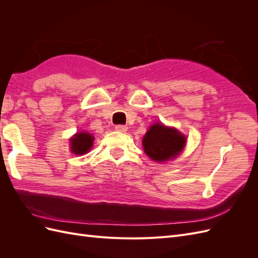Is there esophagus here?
I'll return each instance as SVG.
<instances>
[{
  "instance_id": "34e87169",
  "label": "esophagus",
  "mask_w": 258,
  "mask_h": 258,
  "mask_svg": "<svg viewBox=\"0 0 258 258\" xmlns=\"http://www.w3.org/2000/svg\"><path fill=\"white\" fill-rule=\"evenodd\" d=\"M115 129L117 131H120V132H126L128 130V127L124 126V124H117V126L115 127Z\"/></svg>"
}]
</instances>
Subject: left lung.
I'll list each match as a JSON object with an SVG mask.
<instances>
[{
    "label": "left lung",
    "mask_w": 258,
    "mask_h": 258,
    "mask_svg": "<svg viewBox=\"0 0 258 258\" xmlns=\"http://www.w3.org/2000/svg\"><path fill=\"white\" fill-rule=\"evenodd\" d=\"M143 148L151 159L165 162L177 157L186 145V137L172 127L156 122L143 138Z\"/></svg>",
    "instance_id": "obj_1"
}]
</instances>
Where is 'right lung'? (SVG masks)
Listing matches in <instances>:
<instances>
[{
  "instance_id": "right-lung-1",
  "label": "right lung",
  "mask_w": 258,
  "mask_h": 258,
  "mask_svg": "<svg viewBox=\"0 0 258 258\" xmlns=\"http://www.w3.org/2000/svg\"><path fill=\"white\" fill-rule=\"evenodd\" d=\"M93 138L88 132H79L70 139L71 152L75 155H83L88 153L93 144Z\"/></svg>"
}]
</instances>
